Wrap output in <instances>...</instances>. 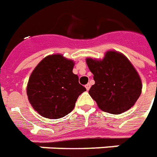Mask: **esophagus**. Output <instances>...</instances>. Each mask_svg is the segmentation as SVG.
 Instances as JSON below:
<instances>
[{"mask_svg": "<svg viewBox=\"0 0 157 157\" xmlns=\"http://www.w3.org/2000/svg\"><path fill=\"white\" fill-rule=\"evenodd\" d=\"M85 88H86V90H90V84H85Z\"/></svg>", "mask_w": 157, "mask_h": 157, "instance_id": "esophagus-1", "label": "esophagus"}]
</instances>
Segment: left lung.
Returning a JSON list of instances; mask_svg holds the SVG:
<instances>
[{
	"mask_svg": "<svg viewBox=\"0 0 157 157\" xmlns=\"http://www.w3.org/2000/svg\"><path fill=\"white\" fill-rule=\"evenodd\" d=\"M86 63L95 82L89 94L101 110L121 114L135 104L141 94L142 82L133 64L123 54L107 51L101 60L88 57Z\"/></svg>",
	"mask_w": 157,
	"mask_h": 157,
	"instance_id": "8db88e82",
	"label": "left lung"
}]
</instances>
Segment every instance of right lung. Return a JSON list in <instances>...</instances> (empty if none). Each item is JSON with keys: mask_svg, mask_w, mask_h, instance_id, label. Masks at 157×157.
<instances>
[{"mask_svg": "<svg viewBox=\"0 0 157 157\" xmlns=\"http://www.w3.org/2000/svg\"><path fill=\"white\" fill-rule=\"evenodd\" d=\"M73 60L53 54L34 67L28 82L27 95L40 115L58 119L73 111L78 97L86 90L73 73Z\"/></svg>", "mask_w": 157, "mask_h": 157, "instance_id": "obj_1", "label": "right lung"}]
</instances>
